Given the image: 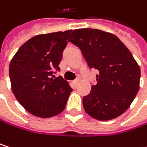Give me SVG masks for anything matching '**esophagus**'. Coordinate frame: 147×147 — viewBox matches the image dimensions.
I'll list each match as a JSON object with an SVG mask.
<instances>
[{"label":"esophagus","mask_w":147,"mask_h":147,"mask_svg":"<svg viewBox=\"0 0 147 147\" xmlns=\"http://www.w3.org/2000/svg\"><path fill=\"white\" fill-rule=\"evenodd\" d=\"M78 82H79V80L78 79H76V80H74L71 82V84L73 85V86H76L77 84H78Z\"/></svg>","instance_id":"esophagus-1"}]
</instances>
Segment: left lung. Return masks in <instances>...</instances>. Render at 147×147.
<instances>
[{
    "label": "left lung",
    "instance_id": "obj_1",
    "mask_svg": "<svg viewBox=\"0 0 147 147\" xmlns=\"http://www.w3.org/2000/svg\"><path fill=\"white\" fill-rule=\"evenodd\" d=\"M68 41L80 48L89 68L99 71L97 83L82 99L85 111L100 121L122 115L140 88V69L130 51L115 35L97 29L74 30Z\"/></svg>",
    "mask_w": 147,
    "mask_h": 147
}]
</instances>
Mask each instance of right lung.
Wrapping results in <instances>:
<instances>
[{
    "mask_svg": "<svg viewBox=\"0 0 147 147\" xmlns=\"http://www.w3.org/2000/svg\"><path fill=\"white\" fill-rule=\"evenodd\" d=\"M71 32L37 35L22 45L10 62L13 93L20 105L36 117H51L65 108L72 88L53 73L59 71Z\"/></svg>",
    "mask_w": 147,
    "mask_h": 147,
    "instance_id": "1",
    "label": "right lung"
}]
</instances>
